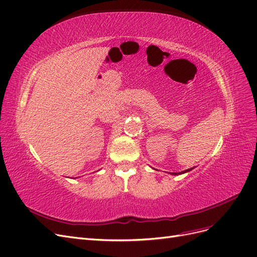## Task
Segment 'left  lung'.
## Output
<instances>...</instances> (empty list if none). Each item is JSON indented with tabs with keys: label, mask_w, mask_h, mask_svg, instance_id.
Returning <instances> with one entry per match:
<instances>
[{
	"label": "left lung",
	"mask_w": 257,
	"mask_h": 257,
	"mask_svg": "<svg viewBox=\"0 0 257 257\" xmlns=\"http://www.w3.org/2000/svg\"><path fill=\"white\" fill-rule=\"evenodd\" d=\"M192 170V168L191 169H189V170H186V171H183V172H181V173H179V174H182V173H186V172H189V171H191ZM178 173H174V175H177Z\"/></svg>",
	"instance_id": "1"
}]
</instances>
